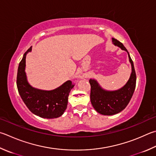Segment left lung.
I'll return each mask as SVG.
<instances>
[{
    "mask_svg": "<svg viewBox=\"0 0 156 156\" xmlns=\"http://www.w3.org/2000/svg\"><path fill=\"white\" fill-rule=\"evenodd\" d=\"M115 46L119 47L128 54L129 61L132 66V73L127 83L121 89L116 90H106L102 89L95 79H90V102L95 110L104 115H113L122 111L129 104L136 88V76L134 63L128 51L122 43L115 38L112 39Z\"/></svg>",
    "mask_w": 156,
    "mask_h": 156,
    "instance_id": "1",
    "label": "left lung"
}]
</instances>
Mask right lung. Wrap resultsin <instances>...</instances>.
I'll list each match as a JSON object with an SVG mask.
<instances>
[{"mask_svg":"<svg viewBox=\"0 0 156 156\" xmlns=\"http://www.w3.org/2000/svg\"><path fill=\"white\" fill-rule=\"evenodd\" d=\"M32 46L24 54L20 62L17 74V87L22 100L33 114L45 119L61 117L67 108L69 92L74 85L67 80L61 86L51 90L33 87L28 83L25 67L26 56L31 52Z\"/></svg>","mask_w":156,"mask_h":156,"instance_id":"add662e5","label":"right lung"}]
</instances>
